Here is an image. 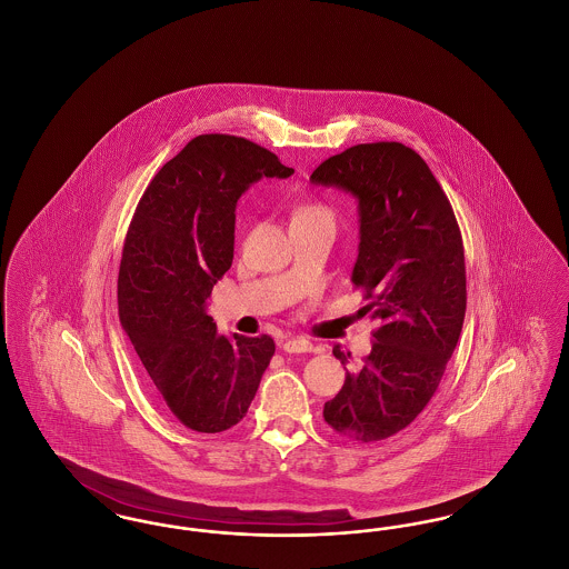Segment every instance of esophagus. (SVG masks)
Masks as SVG:
<instances>
[{
  "mask_svg": "<svg viewBox=\"0 0 569 569\" xmlns=\"http://www.w3.org/2000/svg\"><path fill=\"white\" fill-rule=\"evenodd\" d=\"M281 348L290 353L313 352V343L309 339H305V337H290V339H286L281 343Z\"/></svg>",
  "mask_w": 569,
  "mask_h": 569,
  "instance_id": "obj_1",
  "label": "esophagus"
}]
</instances>
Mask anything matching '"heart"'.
Returning a JSON list of instances; mask_svg holds the SVG:
<instances>
[{
    "label": "heart",
    "instance_id": "obj_1",
    "mask_svg": "<svg viewBox=\"0 0 569 569\" xmlns=\"http://www.w3.org/2000/svg\"><path fill=\"white\" fill-rule=\"evenodd\" d=\"M320 216H330V211L322 207V204H318V202H300L297 209H295L292 221L295 219H311V217Z\"/></svg>",
    "mask_w": 569,
    "mask_h": 569
}]
</instances>
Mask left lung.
<instances>
[{
	"label": "left lung",
	"instance_id": "obj_1",
	"mask_svg": "<svg viewBox=\"0 0 569 569\" xmlns=\"http://www.w3.org/2000/svg\"><path fill=\"white\" fill-rule=\"evenodd\" d=\"M311 181L358 198L352 281L378 328L365 362L346 373L325 420L371 443L403 431L427 407L459 343L467 307L465 249L448 196L401 142H367L320 163ZM332 353L346 365L350 352Z\"/></svg>",
	"mask_w": 569,
	"mask_h": 569
}]
</instances>
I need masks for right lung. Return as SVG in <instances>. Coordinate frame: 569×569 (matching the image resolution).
<instances>
[{
    "label": "right lung",
    "instance_id": "add662e5",
    "mask_svg": "<svg viewBox=\"0 0 569 569\" xmlns=\"http://www.w3.org/2000/svg\"><path fill=\"white\" fill-rule=\"evenodd\" d=\"M292 172L241 136H196L136 207L117 281L119 320L162 406L196 433L243 420L274 353L269 335H217L207 298L232 267L243 191Z\"/></svg>",
    "mask_w": 569,
    "mask_h": 569
}]
</instances>
